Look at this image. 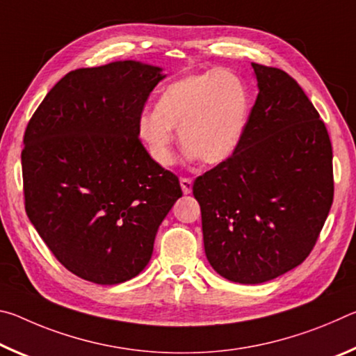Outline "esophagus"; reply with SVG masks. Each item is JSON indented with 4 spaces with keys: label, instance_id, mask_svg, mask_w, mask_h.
<instances>
[{
    "label": "esophagus",
    "instance_id": "obj_1",
    "mask_svg": "<svg viewBox=\"0 0 356 356\" xmlns=\"http://www.w3.org/2000/svg\"><path fill=\"white\" fill-rule=\"evenodd\" d=\"M180 186H182V191L185 195L191 193V186H193V179L191 177H180Z\"/></svg>",
    "mask_w": 356,
    "mask_h": 356
}]
</instances>
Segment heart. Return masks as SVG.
I'll use <instances>...</instances> for the list:
<instances>
[{"label":"heart","instance_id":"obj_1","mask_svg":"<svg viewBox=\"0 0 356 356\" xmlns=\"http://www.w3.org/2000/svg\"><path fill=\"white\" fill-rule=\"evenodd\" d=\"M250 118L245 81L227 69L185 75L163 89L155 111L138 119V134L156 163L174 161V127L190 156L220 165L236 152Z\"/></svg>","mask_w":356,"mask_h":356}]
</instances>
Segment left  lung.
I'll return each instance as SVG.
<instances>
[{
	"mask_svg": "<svg viewBox=\"0 0 356 356\" xmlns=\"http://www.w3.org/2000/svg\"><path fill=\"white\" fill-rule=\"evenodd\" d=\"M259 84L245 135L196 177L204 250L222 278L259 284L305 261L333 204V150L321 114L284 70L252 64Z\"/></svg>",
	"mask_w": 356,
	"mask_h": 356,
	"instance_id": "1",
	"label": "left lung"
}]
</instances>
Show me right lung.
Segmentation results:
<instances>
[{
  "label": "right lung",
  "instance_id": "add662e5",
  "mask_svg": "<svg viewBox=\"0 0 356 356\" xmlns=\"http://www.w3.org/2000/svg\"><path fill=\"white\" fill-rule=\"evenodd\" d=\"M119 61L63 76L34 111L22 150L25 210L59 262L95 284L146 267L179 177L147 154L138 119L163 78Z\"/></svg>",
  "mask_w": 356,
  "mask_h": 356
}]
</instances>
